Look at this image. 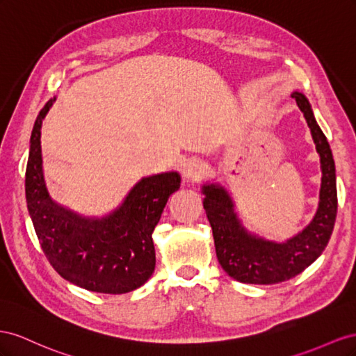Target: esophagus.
I'll return each instance as SVG.
<instances>
[{"label": "esophagus", "instance_id": "1", "mask_svg": "<svg viewBox=\"0 0 356 356\" xmlns=\"http://www.w3.org/2000/svg\"><path fill=\"white\" fill-rule=\"evenodd\" d=\"M202 172H204V167H202V162L197 158L186 159L181 164V175H184L186 180L198 181L202 177Z\"/></svg>", "mask_w": 356, "mask_h": 356}]
</instances>
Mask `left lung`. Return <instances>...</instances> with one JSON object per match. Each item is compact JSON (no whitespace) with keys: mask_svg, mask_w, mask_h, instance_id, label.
<instances>
[{"mask_svg":"<svg viewBox=\"0 0 356 356\" xmlns=\"http://www.w3.org/2000/svg\"><path fill=\"white\" fill-rule=\"evenodd\" d=\"M302 111L322 164L321 202L310 225L286 243H273L253 237L241 228L232 210L229 195L218 185L202 188L204 206L213 229L216 257L228 276L252 285H273L296 277L316 261L327 248L337 216L336 165L327 137L323 136L306 97L293 92Z\"/></svg>","mask_w":356,"mask_h":356,"instance_id":"left-lung-1","label":"left lung"}]
</instances>
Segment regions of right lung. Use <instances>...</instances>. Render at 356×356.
Masks as SVG:
<instances>
[{"instance_id": "1", "label": "right lung", "mask_w": 356, "mask_h": 356, "mask_svg": "<svg viewBox=\"0 0 356 356\" xmlns=\"http://www.w3.org/2000/svg\"><path fill=\"white\" fill-rule=\"evenodd\" d=\"M52 99L40 110L25 172L28 211L46 258L60 277L88 291L125 293L145 285L155 270L152 240L168 197L180 188L177 172L146 177L113 215L83 219L50 200L42 168V122Z\"/></svg>"}]
</instances>
